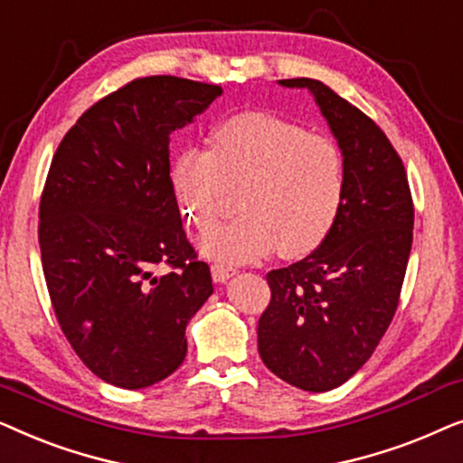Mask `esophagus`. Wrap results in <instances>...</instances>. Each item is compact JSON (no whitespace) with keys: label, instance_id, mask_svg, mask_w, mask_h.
Masks as SVG:
<instances>
[{"label":"esophagus","instance_id":"esophagus-1","mask_svg":"<svg viewBox=\"0 0 463 463\" xmlns=\"http://www.w3.org/2000/svg\"><path fill=\"white\" fill-rule=\"evenodd\" d=\"M211 271H213V280L219 282V284L230 280V278L236 274V269L230 268V265H223V263H213Z\"/></svg>","mask_w":463,"mask_h":463}]
</instances>
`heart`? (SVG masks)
Segmentation results:
<instances>
[{"label":"heart","mask_w":463,"mask_h":463,"mask_svg":"<svg viewBox=\"0 0 463 463\" xmlns=\"http://www.w3.org/2000/svg\"><path fill=\"white\" fill-rule=\"evenodd\" d=\"M183 217L206 232L240 193V214L202 240L208 257L225 263L259 259L274 249L284 259L312 252L337 219L345 164L331 138L269 113L227 118L211 149H183L170 170Z\"/></svg>","instance_id":"b5f03b06"}]
</instances>
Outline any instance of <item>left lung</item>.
<instances>
[{
  "label": "left lung",
  "instance_id": "obj_1",
  "mask_svg": "<svg viewBox=\"0 0 463 463\" xmlns=\"http://www.w3.org/2000/svg\"><path fill=\"white\" fill-rule=\"evenodd\" d=\"M278 84L314 94L344 156L345 192L318 249L265 276L271 299L259 318V354L295 388L328 392L371 358L394 318L413 198L401 156L369 116L318 80Z\"/></svg>",
  "mask_w": 463,
  "mask_h": 463
}]
</instances>
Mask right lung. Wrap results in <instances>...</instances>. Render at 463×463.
<instances>
[{
    "label": "right lung",
    "instance_id": "1",
    "mask_svg": "<svg viewBox=\"0 0 463 463\" xmlns=\"http://www.w3.org/2000/svg\"><path fill=\"white\" fill-rule=\"evenodd\" d=\"M175 75L137 78L81 113L40 200V250L61 331L103 382L138 390L187 354L185 326L213 295L170 185V135L221 97ZM157 267H168L162 277Z\"/></svg>",
    "mask_w": 463,
    "mask_h": 463
}]
</instances>
